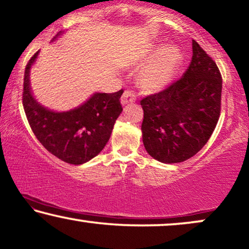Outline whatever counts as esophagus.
Returning a JSON list of instances; mask_svg holds the SVG:
<instances>
[{
    "instance_id": "34e87169",
    "label": "esophagus",
    "mask_w": 249,
    "mask_h": 249,
    "mask_svg": "<svg viewBox=\"0 0 249 249\" xmlns=\"http://www.w3.org/2000/svg\"><path fill=\"white\" fill-rule=\"evenodd\" d=\"M135 100H137V95H135V93L127 89L123 93L121 101H122V105H127V103L134 102Z\"/></svg>"
}]
</instances>
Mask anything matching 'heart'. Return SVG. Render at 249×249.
Returning a JSON list of instances; mask_svg holds the SVG:
<instances>
[{
  "label": "heart",
  "instance_id": "obj_1",
  "mask_svg": "<svg viewBox=\"0 0 249 249\" xmlns=\"http://www.w3.org/2000/svg\"><path fill=\"white\" fill-rule=\"evenodd\" d=\"M178 58L177 50L172 48L160 50L141 71V85L150 90L161 89L171 80L177 68Z\"/></svg>",
  "mask_w": 249,
  "mask_h": 249
}]
</instances>
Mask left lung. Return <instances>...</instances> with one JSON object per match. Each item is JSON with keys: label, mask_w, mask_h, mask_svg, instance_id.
<instances>
[{"label": "left lung", "mask_w": 249, "mask_h": 249, "mask_svg": "<svg viewBox=\"0 0 249 249\" xmlns=\"http://www.w3.org/2000/svg\"><path fill=\"white\" fill-rule=\"evenodd\" d=\"M193 56L184 74L165 89L143 97V146L162 163L194 156L215 130L221 115L222 74L210 56L192 41Z\"/></svg>", "instance_id": "left-lung-1"}]
</instances>
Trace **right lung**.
<instances>
[{
  "label": "right lung",
  "instance_id": "add662e5",
  "mask_svg": "<svg viewBox=\"0 0 249 249\" xmlns=\"http://www.w3.org/2000/svg\"><path fill=\"white\" fill-rule=\"evenodd\" d=\"M36 52L25 68L23 106L34 135L41 144L70 164L79 165L95 157L108 142L116 119L123 111L121 89L116 93H96L79 108L54 112L40 106L31 94L30 69Z\"/></svg>",
  "mask_w": 249,
  "mask_h": 249
}]
</instances>
